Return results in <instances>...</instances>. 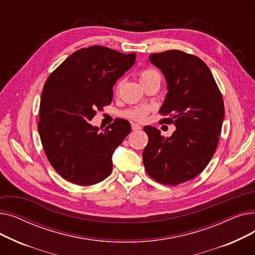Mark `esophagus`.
<instances>
[{
  "mask_svg": "<svg viewBox=\"0 0 255 255\" xmlns=\"http://www.w3.org/2000/svg\"><path fill=\"white\" fill-rule=\"evenodd\" d=\"M131 128H132V130L138 131V130H140V129H141V126H140V125H138V124H135V123H132V124H131Z\"/></svg>",
  "mask_w": 255,
  "mask_h": 255,
  "instance_id": "34e87169",
  "label": "esophagus"
}]
</instances>
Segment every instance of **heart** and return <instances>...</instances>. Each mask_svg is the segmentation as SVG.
Instances as JSON below:
<instances>
[{"label":"heart","instance_id":"heart-1","mask_svg":"<svg viewBox=\"0 0 255 255\" xmlns=\"http://www.w3.org/2000/svg\"><path fill=\"white\" fill-rule=\"evenodd\" d=\"M155 76H159V74L152 69H142L139 72V78H140L141 84L148 82V80L152 79ZM120 87H121V84L118 85V89H120ZM149 112H150V107L148 105H139V106L130 107V109L124 111L122 113V116L134 121H142L145 119Z\"/></svg>","mask_w":255,"mask_h":255}]
</instances>
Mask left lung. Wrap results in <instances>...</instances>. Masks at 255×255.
<instances>
[{
  "mask_svg": "<svg viewBox=\"0 0 255 255\" xmlns=\"http://www.w3.org/2000/svg\"><path fill=\"white\" fill-rule=\"evenodd\" d=\"M162 71L168 92L159 113L177 129L164 137L153 126L143 127L149 141L142 152L146 173L156 182L175 186L194 179L217 149L224 117L222 94L206 63L194 55L171 49L149 56Z\"/></svg>",
  "mask_w": 255,
  "mask_h": 255,
  "instance_id": "1",
  "label": "left lung"
}]
</instances>
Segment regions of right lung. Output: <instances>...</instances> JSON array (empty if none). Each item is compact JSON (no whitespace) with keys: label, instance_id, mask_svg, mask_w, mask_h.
Segmentation results:
<instances>
[{"label":"right lung","instance_id":"right-lung-1","mask_svg":"<svg viewBox=\"0 0 255 255\" xmlns=\"http://www.w3.org/2000/svg\"><path fill=\"white\" fill-rule=\"evenodd\" d=\"M125 55L94 45L74 51L53 70L40 100L38 132L50 165L66 181L97 184L111 175L112 156L131 131L118 119L102 131L89 121L110 105L113 87L135 62Z\"/></svg>","mask_w":255,"mask_h":255}]
</instances>
